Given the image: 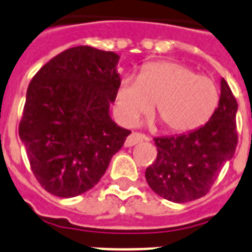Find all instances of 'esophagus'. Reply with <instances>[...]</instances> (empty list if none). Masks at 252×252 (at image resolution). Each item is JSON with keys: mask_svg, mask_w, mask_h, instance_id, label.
Wrapping results in <instances>:
<instances>
[{"mask_svg": "<svg viewBox=\"0 0 252 252\" xmlns=\"http://www.w3.org/2000/svg\"><path fill=\"white\" fill-rule=\"evenodd\" d=\"M149 138H147L145 134H141V133H137V132H133L130 133L129 136L126 137V147H132L134 146V145L140 144V142H142V141H147Z\"/></svg>", "mask_w": 252, "mask_h": 252, "instance_id": "obj_1", "label": "esophagus"}]
</instances>
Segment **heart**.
Wrapping results in <instances>:
<instances>
[{
	"instance_id": "b5f03b06",
	"label": "heart",
	"mask_w": 252,
	"mask_h": 252,
	"mask_svg": "<svg viewBox=\"0 0 252 252\" xmlns=\"http://www.w3.org/2000/svg\"><path fill=\"white\" fill-rule=\"evenodd\" d=\"M219 101L220 92L212 79L180 63L157 62L144 67L140 76L120 80L114 112L123 126H130L154 105L165 129L183 133L203 126Z\"/></svg>"
}]
</instances>
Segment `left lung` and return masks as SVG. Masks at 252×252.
<instances>
[{"instance_id": "1", "label": "left lung", "mask_w": 252, "mask_h": 252, "mask_svg": "<svg viewBox=\"0 0 252 252\" xmlns=\"http://www.w3.org/2000/svg\"><path fill=\"white\" fill-rule=\"evenodd\" d=\"M218 108L204 126L186 134L154 138L158 157L145 177L164 199L185 203L203 197L236 153L238 105L225 80Z\"/></svg>"}]
</instances>
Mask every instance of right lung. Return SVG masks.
<instances>
[{"label":"right lung","mask_w":252,"mask_h":252,"mask_svg":"<svg viewBox=\"0 0 252 252\" xmlns=\"http://www.w3.org/2000/svg\"><path fill=\"white\" fill-rule=\"evenodd\" d=\"M119 59L92 46L67 49L28 85L19 137L32 172L53 195L91 190L130 134L110 116L122 80Z\"/></svg>","instance_id":"1"}]
</instances>
